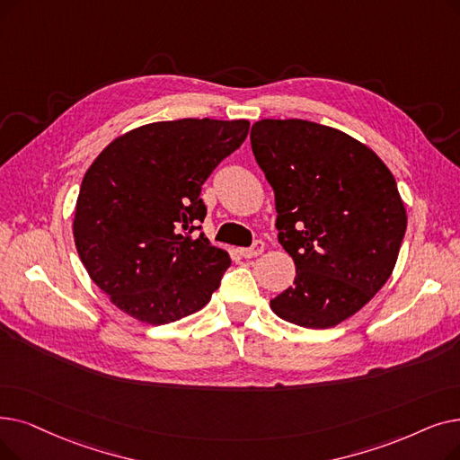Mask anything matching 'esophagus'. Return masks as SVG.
I'll use <instances>...</instances> for the list:
<instances>
[{"label": "esophagus", "instance_id": "34e87169", "mask_svg": "<svg viewBox=\"0 0 460 460\" xmlns=\"http://www.w3.org/2000/svg\"><path fill=\"white\" fill-rule=\"evenodd\" d=\"M263 250H265V244H263L261 241H255L252 248H241V250H238V253H241V255L246 257V259H252V257L261 255Z\"/></svg>", "mask_w": 460, "mask_h": 460}]
</instances>
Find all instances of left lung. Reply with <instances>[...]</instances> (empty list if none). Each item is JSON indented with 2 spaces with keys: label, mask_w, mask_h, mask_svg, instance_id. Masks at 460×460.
Returning a JSON list of instances; mask_svg holds the SVG:
<instances>
[{
  "label": "left lung",
  "mask_w": 460,
  "mask_h": 460,
  "mask_svg": "<svg viewBox=\"0 0 460 460\" xmlns=\"http://www.w3.org/2000/svg\"><path fill=\"white\" fill-rule=\"evenodd\" d=\"M250 141L296 270L272 312L306 329L346 322L394 269L408 222L394 176L367 145L308 119H261Z\"/></svg>",
  "instance_id": "1"
}]
</instances>
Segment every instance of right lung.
<instances>
[{
    "instance_id": "right-lung-1",
    "label": "right lung",
    "mask_w": 460,
    "mask_h": 460,
    "mask_svg": "<svg viewBox=\"0 0 460 460\" xmlns=\"http://www.w3.org/2000/svg\"><path fill=\"white\" fill-rule=\"evenodd\" d=\"M248 119L182 118L124 135L95 157L73 236L93 284L128 315L165 325L201 310L231 265L201 229V188L244 143Z\"/></svg>"
}]
</instances>
